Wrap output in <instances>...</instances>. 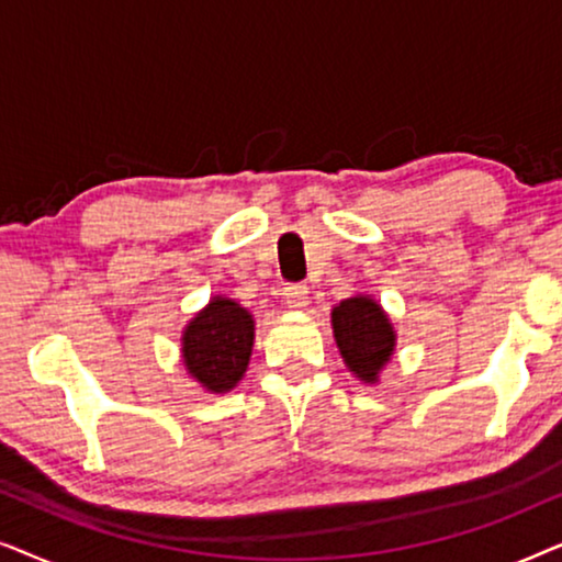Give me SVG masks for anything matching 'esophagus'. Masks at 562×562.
<instances>
[{
	"instance_id": "obj_1",
	"label": "esophagus",
	"mask_w": 562,
	"mask_h": 562,
	"mask_svg": "<svg viewBox=\"0 0 562 562\" xmlns=\"http://www.w3.org/2000/svg\"><path fill=\"white\" fill-rule=\"evenodd\" d=\"M283 299H286L291 310H302V306L310 304V289H306L304 283H286V289H283Z\"/></svg>"
}]
</instances>
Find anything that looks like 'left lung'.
<instances>
[{"instance_id":"8db88e82","label":"left lung","mask_w":562,"mask_h":562,"mask_svg":"<svg viewBox=\"0 0 562 562\" xmlns=\"http://www.w3.org/2000/svg\"><path fill=\"white\" fill-rule=\"evenodd\" d=\"M333 329L345 363L360 381L373 383L394 352V329L373 299L352 296L333 310Z\"/></svg>"}]
</instances>
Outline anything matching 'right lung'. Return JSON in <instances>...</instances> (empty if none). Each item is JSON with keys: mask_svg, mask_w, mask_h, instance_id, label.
Instances as JSON below:
<instances>
[{"mask_svg": "<svg viewBox=\"0 0 562 562\" xmlns=\"http://www.w3.org/2000/svg\"><path fill=\"white\" fill-rule=\"evenodd\" d=\"M252 350V317L229 299H212L183 333V363L214 394H225L243 379Z\"/></svg>", "mask_w": 562, "mask_h": 562, "instance_id": "add662e5", "label": "right lung"}]
</instances>
